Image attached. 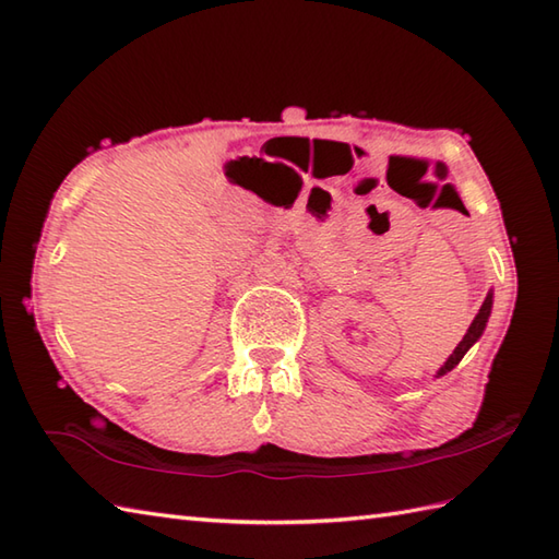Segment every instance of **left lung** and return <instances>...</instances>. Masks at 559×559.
Segmentation results:
<instances>
[{
	"label": "left lung",
	"mask_w": 559,
	"mask_h": 559,
	"mask_svg": "<svg viewBox=\"0 0 559 559\" xmlns=\"http://www.w3.org/2000/svg\"><path fill=\"white\" fill-rule=\"evenodd\" d=\"M490 310H492V293H488V298H485V302H483V307L478 310V314H476V319H473V324L468 326V331H466V336H463V341L459 343V346L454 348V353L449 355V360L439 367V372H437V377H442V374H447V372H451L454 370V367L461 362V358L463 355L468 353V348L473 346V343H476L480 336H483V331H485V324H488V317H490Z\"/></svg>",
	"instance_id": "1"
}]
</instances>
